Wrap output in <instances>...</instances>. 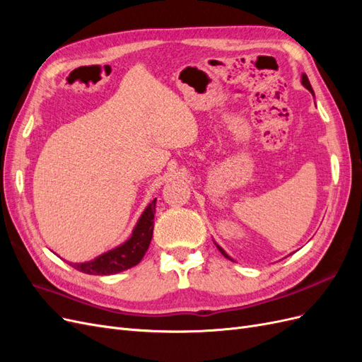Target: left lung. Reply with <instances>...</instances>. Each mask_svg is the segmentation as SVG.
Instances as JSON below:
<instances>
[{"mask_svg":"<svg viewBox=\"0 0 362 362\" xmlns=\"http://www.w3.org/2000/svg\"><path fill=\"white\" fill-rule=\"evenodd\" d=\"M302 84H303V86L306 87V89H308V90H310L311 93H314V92H313V87H311V84H310V80H308V76H306L305 74L302 75ZM217 249H218V250H221V254H222V255H223L225 258H228V259H231V258H229V257H228V255L225 254V250H223V249H222L221 246H217Z\"/></svg>","mask_w":362,"mask_h":362,"instance_id":"obj_1","label":"left lung"}]
</instances>
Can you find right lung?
<instances>
[{"instance_id":"add662e5","label":"right lung","mask_w":362,"mask_h":362,"mask_svg":"<svg viewBox=\"0 0 362 362\" xmlns=\"http://www.w3.org/2000/svg\"><path fill=\"white\" fill-rule=\"evenodd\" d=\"M156 201H152L146 210L139 218L131 235L124 245L117 246L113 250L87 262H69V264L87 275H115V273L124 272L137 266L146 254L149 247L152 233H154V214H156Z\"/></svg>"}]
</instances>
